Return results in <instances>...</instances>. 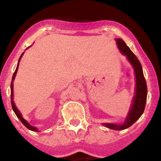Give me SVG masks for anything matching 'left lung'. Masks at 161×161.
I'll list each match as a JSON object with an SVG mask.
<instances>
[{
    "label": "left lung",
    "mask_w": 161,
    "mask_h": 161,
    "mask_svg": "<svg viewBox=\"0 0 161 161\" xmlns=\"http://www.w3.org/2000/svg\"><path fill=\"white\" fill-rule=\"evenodd\" d=\"M118 48L123 54L126 56L127 60L133 67L136 76V93L132 98V103L130 107L128 115L125 118L123 124H115V123H103V125L114 130H123L130 127L142 115L145 110L146 100H147V84L144 77L143 70L139 60L137 57L132 53L130 48L126 45L124 41L120 38H116Z\"/></svg>",
    "instance_id": "left-lung-1"
}]
</instances>
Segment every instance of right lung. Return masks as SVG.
Listing matches in <instances>:
<instances>
[{"label":"right lung","mask_w":161,"mask_h":161,"mask_svg":"<svg viewBox=\"0 0 161 161\" xmlns=\"http://www.w3.org/2000/svg\"><path fill=\"white\" fill-rule=\"evenodd\" d=\"M23 53H24V52H23V53H22L21 56H20L19 59V61H18L17 66H16V70H15V72H14V75H13L12 82H11V85H10V90H11V94H10V97H11V105H12L13 110H14V113H15V114L16 115V116H17V117L19 118V120L22 122V123H23V124L24 125H25V126L26 127L27 129H30V130H32V131H34V132H38V129L36 128V127L32 126V125H31L30 124H29V123H28V122H27L26 120H25V119H23V116H22L21 113H20V112L19 111V110H18V109L16 108V105H15V104H14V83H13V82H14V79H15V76H16V73H17L18 66H19V61H20V60H21L22 57H23Z\"/></svg>","instance_id":"obj_1"}]
</instances>
